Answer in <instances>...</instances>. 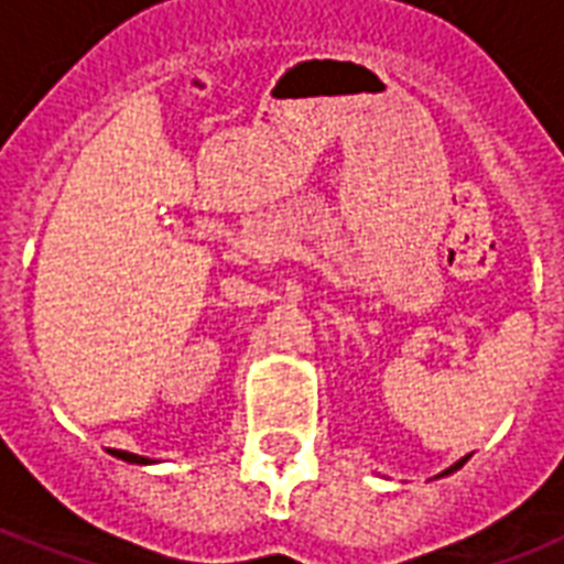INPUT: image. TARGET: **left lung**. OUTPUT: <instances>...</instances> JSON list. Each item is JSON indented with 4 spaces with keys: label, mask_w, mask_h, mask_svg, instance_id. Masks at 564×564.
I'll list each match as a JSON object with an SVG mask.
<instances>
[{
    "label": "left lung",
    "mask_w": 564,
    "mask_h": 564,
    "mask_svg": "<svg viewBox=\"0 0 564 564\" xmlns=\"http://www.w3.org/2000/svg\"><path fill=\"white\" fill-rule=\"evenodd\" d=\"M465 463H468V456H463V459H459V463H454V465H451V468H445V471L438 474V477H447V474H454V471H456V468H463V465H465Z\"/></svg>",
    "instance_id": "left-lung-1"
}]
</instances>
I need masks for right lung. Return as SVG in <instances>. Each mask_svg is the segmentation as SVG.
I'll list each match as a JSON object with an SVG mask.
<instances>
[{
	"mask_svg": "<svg viewBox=\"0 0 564 564\" xmlns=\"http://www.w3.org/2000/svg\"><path fill=\"white\" fill-rule=\"evenodd\" d=\"M113 456H117V459H126V463H137V465H149V459H145V456L128 454V451H113Z\"/></svg>",
	"mask_w": 564,
	"mask_h": 564,
	"instance_id": "1",
	"label": "right lung"
}]
</instances>
